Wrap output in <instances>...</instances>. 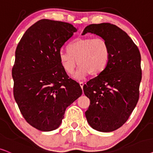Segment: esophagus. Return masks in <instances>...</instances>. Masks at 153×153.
<instances>
[{"label":"esophagus","mask_w":153,"mask_h":153,"mask_svg":"<svg viewBox=\"0 0 153 153\" xmlns=\"http://www.w3.org/2000/svg\"><path fill=\"white\" fill-rule=\"evenodd\" d=\"M80 87H81V88H83V86H84V82H82V81H81V82H80Z\"/></svg>","instance_id":"obj_1"}]
</instances>
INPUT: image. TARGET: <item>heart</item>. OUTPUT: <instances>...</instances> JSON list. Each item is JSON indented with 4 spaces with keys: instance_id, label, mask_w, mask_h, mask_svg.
<instances>
[{
    "instance_id": "heart-1",
    "label": "heart",
    "mask_w": 153,
    "mask_h": 153,
    "mask_svg": "<svg viewBox=\"0 0 153 153\" xmlns=\"http://www.w3.org/2000/svg\"><path fill=\"white\" fill-rule=\"evenodd\" d=\"M61 64L68 74L74 72L77 64L80 66L77 78L87 74H100L106 67L110 58V47L103 38H78L68 46V51L59 53ZM78 62H76V60Z\"/></svg>"
}]
</instances>
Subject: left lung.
Segmentation results:
<instances>
[{
  "mask_svg": "<svg viewBox=\"0 0 153 153\" xmlns=\"http://www.w3.org/2000/svg\"><path fill=\"white\" fill-rule=\"evenodd\" d=\"M87 33L106 40L110 58L104 70L83 86L90 100L85 116L94 129L113 131L127 121L139 99L140 54L127 33L114 24H90L82 34Z\"/></svg>",
  "mask_w": 153,
  "mask_h": 153,
  "instance_id": "obj_1",
  "label": "left lung"
}]
</instances>
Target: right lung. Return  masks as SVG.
Returning <instances> with one entry per match:
<instances>
[{"instance_id":"right-lung-1","label":"right lung","mask_w":153,"mask_h":153,"mask_svg":"<svg viewBox=\"0 0 153 153\" xmlns=\"http://www.w3.org/2000/svg\"><path fill=\"white\" fill-rule=\"evenodd\" d=\"M76 31L69 23L41 19L17 45L12 69L14 97L26 121L40 131L57 129L66 108L82 94L59 58L62 47Z\"/></svg>"}]
</instances>
